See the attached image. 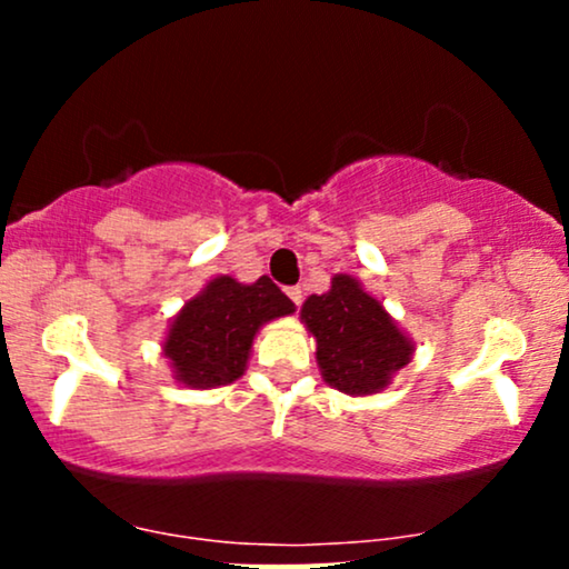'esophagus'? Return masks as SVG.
<instances>
[{"mask_svg": "<svg viewBox=\"0 0 569 569\" xmlns=\"http://www.w3.org/2000/svg\"><path fill=\"white\" fill-rule=\"evenodd\" d=\"M286 293H289L293 305H297V307L302 305V289H299V286H291V289H286Z\"/></svg>", "mask_w": 569, "mask_h": 569, "instance_id": "1", "label": "esophagus"}]
</instances>
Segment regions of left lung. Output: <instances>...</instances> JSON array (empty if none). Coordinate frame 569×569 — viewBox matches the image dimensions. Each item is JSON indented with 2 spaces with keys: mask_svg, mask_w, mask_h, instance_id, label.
Here are the masks:
<instances>
[{
  "mask_svg": "<svg viewBox=\"0 0 569 569\" xmlns=\"http://www.w3.org/2000/svg\"><path fill=\"white\" fill-rule=\"evenodd\" d=\"M299 318L316 337L323 380L339 393H382L415 356V342L398 329L380 299L342 272L331 278L329 291L305 299Z\"/></svg>",
  "mask_w": 569,
  "mask_h": 569,
  "instance_id": "8db88e82",
  "label": "left lung"
}]
</instances>
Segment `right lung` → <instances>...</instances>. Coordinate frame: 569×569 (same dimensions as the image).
I'll list each match as a JSON object with an SVG mask.
<instances>
[{"instance_id": "obj_1", "label": "right lung", "mask_w": 569, "mask_h": 569, "mask_svg": "<svg viewBox=\"0 0 569 569\" xmlns=\"http://www.w3.org/2000/svg\"><path fill=\"white\" fill-rule=\"evenodd\" d=\"M293 310L291 299L267 276L257 283H240L230 276L211 278L176 312L162 339L173 380L194 390L240 380L259 329Z\"/></svg>"}]
</instances>
